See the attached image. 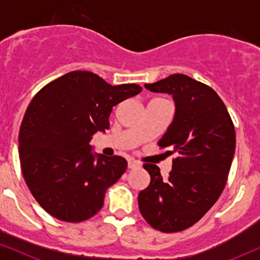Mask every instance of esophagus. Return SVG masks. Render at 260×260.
<instances>
[{
  "mask_svg": "<svg viewBox=\"0 0 260 260\" xmlns=\"http://www.w3.org/2000/svg\"><path fill=\"white\" fill-rule=\"evenodd\" d=\"M141 166H142V163L138 162V161H135V159H129V161H127V167H129L130 169L140 168Z\"/></svg>",
  "mask_w": 260,
  "mask_h": 260,
  "instance_id": "34e87169",
  "label": "esophagus"
}]
</instances>
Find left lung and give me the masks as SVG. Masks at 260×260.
<instances>
[{
  "instance_id": "left-lung-1",
  "label": "left lung",
  "mask_w": 260,
  "mask_h": 260,
  "mask_svg": "<svg viewBox=\"0 0 260 260\" xmlns=\"http://www.w3.org/2000/svg\"><path fill=\"white\" fill-rule=\"evenodd\" d=\"M152 92L173 95V123L157 145L176 152L163 179L159 168L144 163L150 183L138 195L142 216L152 229L180 232L197 223L221 195L236 150V130L218 93L186 74H172L154 84Z\"/></svg>"
}]
</instances>
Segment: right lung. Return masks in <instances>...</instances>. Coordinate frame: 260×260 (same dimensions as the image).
<instances>
[{
	"label": "right lung",
	"instance_id": "add662e5",
	"mask_svg": "<svg viewBox=\"0 0 260 260\" xmlns=\"http://www.w3.org/2000/svg\"><path fill=\"white\" fill-rule=\"evenodd\" d=\"M141 91L137 84L112 86L88 71H73L34 95L20 126V165L31 195L48 214L81 222L101 211L127 162L117 155L95 159L88 142L109 129L113 106Z\"/></svg>",
	"mask_w": 260,
	"mask_h": 260
}]
</instances>
